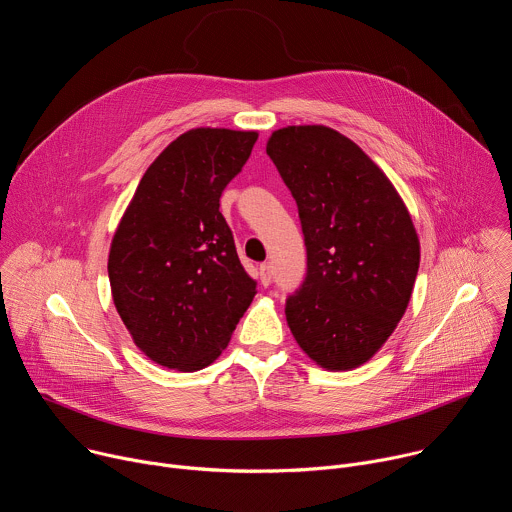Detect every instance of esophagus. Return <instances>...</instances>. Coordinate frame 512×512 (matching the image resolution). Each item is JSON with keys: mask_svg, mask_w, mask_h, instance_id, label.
<instances>
[{"mask_svg": "<svg viewBox=\"0 0 512 512\" xmlns=\"http://www.w3.org/2000/svg\"><path fill=\"white\" fill-rule=\"evenodd\" d=\"M259 277H261V285H269L271 283V279H273V267H271V263H263L261 267H259Z\"/></svg>", "mask_w": 512, "mask_h": 512, "instance_id": "1", "label": "esophagus"}]
</instances>
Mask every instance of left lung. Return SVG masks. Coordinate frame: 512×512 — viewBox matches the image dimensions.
Wrapping results in <instances>:
<instances>
[{"mask_svg": "<svg viewBox=\"0 0 512 512\" xmlns=\"http://www.w3.org/2000/svg\"><path fill=\"white\" fill-rule=\"evenodd\" d=\"M267 154L297 203L307 249L287 325L317 366L358 368L408 307L420 265L410 213L382 168L333 128H279Z\"/></svg>", "mask_w": 512, "mask_h": 512, "instance_id": "1", "label": "left lung"}]
</instances>
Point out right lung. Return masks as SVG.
Listing matches in <instances>:
<instances>
[{"label": "right lung", "instance_id": "obj_1", "mask_svg": "<svg viewBox=\"0 0 512 512\" xmlns=\"http://www.w3.org/2000/svg\"><path fill=\"white\" fill-rule=\"evenodd\" d=\"M257 136L229 128L181 134L146 168L114 233L116 311L134 344L164 368L213 364L257 293L219 211Z\"/></svg>", "mask_w": 512, "mask_h": 512}]
</instances>
